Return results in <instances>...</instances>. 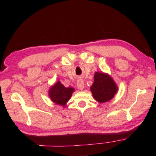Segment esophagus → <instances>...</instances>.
<instances>
[{"mask_svg":"<svg viewBox=\"0 0 156 156\" xmlns=\"http://www.w3.org/2000/svg\"><path fill=\"white\" fill-rule=\"evenodd\" d=\"M77 87L79 90H82L84 88V82L83 81V80L82 79H80L77 81Z\"/></svg>","mask_w":156,"mask_h":156,"instance_id":"obj_1","label":"esophagus"}]
</instances>
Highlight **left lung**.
Returning <instances> with one entry per match:
<instances>
[{
    "instance_id": "obj_1",
    "label": "left lung",
    "mask_w": 156,
    "mask_h": 156,
    "mask_svg": "<svg viewBox=\"0 0 156 156\" xmlns=\"http://www.w3.org/2000/svg\"><path fill=\"white\" fill-rule=\"evenodd\" d=\"M90 89L94 100L99 103L111 101L118 91L117 85L111 76L100 72H95L94 83Z\"/></svg>"
}]
</instances>
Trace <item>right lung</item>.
I'll list each match as a JSON object with an SVG mask.
<instances>
[{"instance_id":"right-lung-1","label":"right lung","mask_w":156,"mask_h":156,"mask_svg":"<svg viewBox=\"0 0 156 156\" xmlns=\"http://www.w3.org/2000/svg\"><path fill=\"white\" fill-rule=\"evenodd\" d=\"M74 91V88H66L60 82L58 81L51 86L48 91V96L54 103L65 107Z\"/></svg>"}]
</instances>
